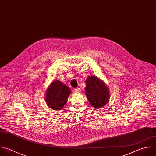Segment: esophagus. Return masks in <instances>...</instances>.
I'll use <instances>...</instances> for the list:
<instances>
[{"label": "esophagus", "instance_id": "34e87169", "mask_svg": "<svg viewBox=\"0 0 156 156\" xmlns=\"http://www.w3.org/2000/svg\"><path fill=\"white\" fill-rule=\"evenodd\" d=\"M74 92L75 93H78V92H81V89L80 88H75L74 89Z\"/></svg>", "mask_w": 156, "mask_h": 156}]
</instances>
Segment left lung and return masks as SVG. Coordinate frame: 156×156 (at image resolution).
Here are the masks:
<instances>
[{
	"label": "left lung",
	"instance_id": "8db88e82",
	"mask_svg": "<svg viewBox=\"0 0 156 156\" xmlns=\"http://www.w3.org/2000/svg\"><path fill=\"white\" fill-rule=\"evenodd\" d=\"M86 95L94 108L98 109L108 103L110 96L109 91L103 81L92 75L86 79Z\"/></svg>",
	"mask_w": 156,
	"mask_h": 156
}]
</instances>
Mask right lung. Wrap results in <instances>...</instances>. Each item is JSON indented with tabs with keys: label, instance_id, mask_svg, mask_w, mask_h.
I'll return each mask as SVG.
<instances>
[{
	"label": "right lung",
	"instance_id": "obj_1",
	"mask_svg": "<svg viewBox=\"0 0 156 156\" xmlns=\"http://www.w3.org/2000/svg\"><path fill=\"white\" fill-rule=\"evenodd\" d=\"M70 93V89L66 84L58 80L53 81L46 91V103L53 110H60L67 103Z\"/></svg>",
	"mask_w": 156,
	"mask_h": 156
}]
</instances>
